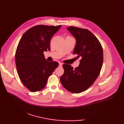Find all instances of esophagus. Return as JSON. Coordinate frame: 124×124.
I'll use <instances>...</instances> for the list:
<instances>
[{
  "label": "esophagus",
  "mask_w": 124,
  "mask_h": 124,
  "mask_svg": "<svg viewBox=\"0 0 124 124\" xmlns=\"http://www.w3.org/2000/svg\"><path fill=\"white\" fill-rule=\"evenodd\" d=\"M59 66L60 67H62V63H61V62L59 63Z\"/></svg>",
  "instance_id": "1"
}]
</instances>
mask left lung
<instances>
[{
    "label": "left lung",
    "mask_w": 124,
    "mask_h": 124,
    "mask_svg": "<svg viewBox=\"0 0 124 124\" xmlns=\"http://www.w3.org/2000/svg\"><path fill=\"white\" fill-rule=\"evenodd\" d=\"M67 29L76 40L73 54L81 59L79 66L75 69L71 65H63L64 72L60 81L68 91L79 93L87 89L98 77L103 64V53L100 41L90 31L72 26Z\"/></svg>",
    "instance_id": "8db88e82"
}]
</instances>
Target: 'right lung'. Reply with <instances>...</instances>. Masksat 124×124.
<instances>
[{
  "label": "right lung",
  "instance_id": "add662e5",
  "mask_svg": "<svg viewBox=\"0 0 124 124\" xmlns=\"http://www.w3.org/2000/svg\"><path fill=\"white\" fill-rule=\"evenodd\" d=\"M61 25H36L22 35L15 53V63L19 78L32 92L39 91L59 66L57 62H48L44 52L49 51L50 41Z\"/></svg>",
  "mask_w": 124,
  "mask_h": 124
}]
</instances>
